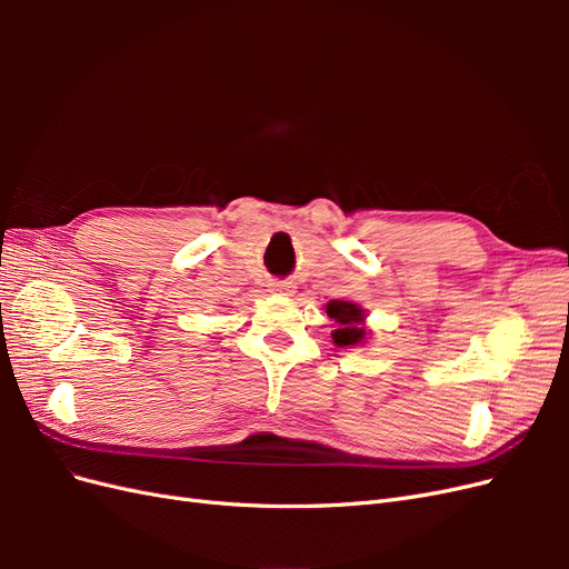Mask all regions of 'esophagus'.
Listing matches in <instances>:
<instances>
[{"label": "esophagus", "instance_id": "34e87169", "mask_svg": "<svg viewBox=\"0 0 569 569\" xmlns=\"http://www.w3.org/2000/svg\"><path fill=\"white\" fill-rule=\"evenodd\" d=\"M270 291L272 295H280V297H289L291 291H295V287H291L289 282H272L270 284Z\"/></svg>", "mask_w": 569, "mask_h": 569}]
</instances>
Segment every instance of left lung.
<instances>
[{
	"instance_id": "8db88e82",
	"label": "left lung",
	"mask_w": 569,
	"mask_h": 569,
	"mask_svg": "<svg viewBox=\"0 0 569 569\" xmlns=\"http://www.w3.org/2000/svg\"><path fill=\"white\" fill-rule=\"evenodd\" d=\"M327 318H332L337 322V330H332V341L337 347H358V343L368 341V330H366V308L358 306L356 301L347 299H332L325 306Z\"/></svg>"
}]
</instances>
